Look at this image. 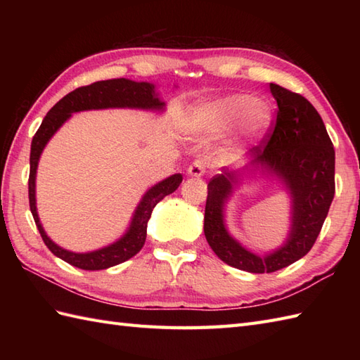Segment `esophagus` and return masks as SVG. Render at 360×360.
Segmentation results:
<instances>
[{"mask_svg": "<svg viewBox=\"0 0 360 360\" xmlns=\"http://www.w3.org/2000/svg\"><path fill=\"white\" fill-rule=\"evenodd\" d=\"M187 172L190 176H196V178H200V176H202L205 173V162L201 159H196L195 162L188 165Z\"/></svg>", "mask_w": 360, "mask_h": 360, "instance_id": "esophagus-1", "label": "esophagus"}]
</instances>
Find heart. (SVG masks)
Returning a JSON list of instances; mask_svg holds the SVG:
<instances>
[{
  "instance_id": "1",
  "label": "heart",
  "mask_w": 360,
  "mask_h": 360,
  "mask_svg": "<svg viewBox=\"0 0 360 360\" xmlns=\"http://www.w3.org/2000/svg\"><path fill=\"white\" fill-rule=\"evenodd\" d=\"M271 106L249 94H229L192 106L187 125L201 137H213L236 125L246 139H257L269 127Z\"/></svg>"
}]
</instances>
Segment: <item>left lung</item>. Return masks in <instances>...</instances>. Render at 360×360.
Instances as JSON below:
<instances>
[{"instance_id":"left-lung-1","label":"left lung","mask_w":360,"mask_h":360,"mask_svg":"<svg viewBox=\"0 0 360 360\" xmlns=\"http://www.w3.org/2000/svg\"><path fill=\"white\" fill-rule=\"evenodd\" d=\"M269 88L278 105L269 139L250 150L252 160L243 170L223 168L213 176L204 213V235L212 250L229 266L252 274L280 271L307 255L322 231L335 192V153L320 114L303 96L275 83ZM250 166L277 175L293 198L287 243L264 257L244 250L224 224V204Z\"/></svg>"}]
</instances>
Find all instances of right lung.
Returning <instances> with one entry per match:
<instances>
[{
	"instance_id": "obj_1",
	"label": "right lung",
	"mask_w": 360,
	"mask_h": 360,
	"mask_svg": "<svg viewBox=\"0 0 360 360\" xmlns=\"http://www.w3.org/2000/svg\"><path fill=\"white\" fill-rule=\"evenodd\" d=\"M164 102L159 101L155 93V85L148 82H133L128 79H112L91 83L88 86H80L66 94L62 101H58L46 114L40 128L30 145V172H29V205L32 212L34 221L38 232L46 246L53 255L62 258L63 262L70 263L79 269L85 271H101L108 269L127 262L134 257L142 249L147 238V223L151 217L153 209L156 204L164 200L167 195L173 193L182 182V174L176 173L170 178L160 181L159 184L153 186L147 193L142 196L125 235L110 246L97 249L86 254H75V252L66 250L57 246L48 235L40 223L37 213L35 202V176L38 160L41 153L49 142L51 137L56 134L57 129L71 117L72 112L86 111V110H103V108H139V110H162Z\"/></svg>"
}]
</instances>
